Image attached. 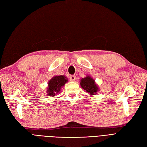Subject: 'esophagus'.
Segmentation results:
<instances>
[{
    "instance_id": "34e87169",
    "label": "esophagus",
    "mask_w": 147,
    "mask_h": 147,
    "mask_svg": "<svg viewBox=\"0 0 147 147\" xmlns=\"http://www.w3.org/2000/svg\"><path fill=\"white\" fill-rule=\"evenodd\" d=\"M75 80H76V77H75V75H71V76L70 77V82H75Z\"/></svg>"
}]
</instances>
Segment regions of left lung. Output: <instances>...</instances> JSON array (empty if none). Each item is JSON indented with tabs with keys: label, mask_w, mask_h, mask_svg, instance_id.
I'll use <instances>...</instances> for the list:
<instances>
[{
	"label": "left lung",
	"mask_w": 147,
	"mask_h": 147,
	"mask_svg": "<svg viewBox=\"0 0 147 147\" xmlns=\"http://www.w3.org/2000/svg\"><path fill=\"white\" fill-rule=\"evenodd\" d=\"M80 86L90 95H96L99 91V88L94 78H92L90 75H86L84 78L80 80Z\"/></svg>",
	"instance_id": "1"
}]
</instances>
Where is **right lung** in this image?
<instances>
[{"mask_svg":"<svg viewBox=\"0 0 147 147\" xmlns=\"http://www.w3.org/2000/svg\"><path fill=\"white\" fill-rule=\"evenodd\" d=\"M67 82L68 79L65 75H55L48 83L47 95L51 97L55 96Z\"/></svg>","mask_w":147,"mask_h":147,"instance_id":"obj_1","label":"right lung"}]
</instances>
